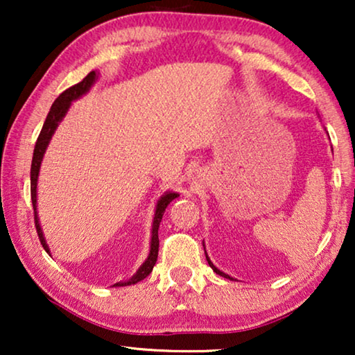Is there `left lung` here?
Listing matches in <instances>:
<instances>
[{"label": "left lung", "instance_id": "left-lung-1", "mask_svg": "<svg viewBox=\"0 0 355 355\" xmlns=\"http://www.w3.org/2000/svg\"><path fill=\"white\" fill-rule=\"evenodd\" d=\"M203 249H205V245H203ZM205 255H207V252H205ZM207 261H208V265H210V266H211V268H213V271H215V273H216V275H220V276H225V278H227V279H232V278H231V276H227L226 273H223V271H220V270H218V268H216V266L211 263V261H210V259H208V257H207Z\"/></svg>", "mask_w": 355, "mask_h": 355}]
</instances>
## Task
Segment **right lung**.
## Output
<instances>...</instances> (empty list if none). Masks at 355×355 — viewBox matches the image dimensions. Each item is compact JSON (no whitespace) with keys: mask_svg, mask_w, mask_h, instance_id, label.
<instances>
[{"mask_svg":"<svg viewBox=\"0 0 355 355\" xmlns=\"http://www.w3.org/2000/svg\"><path fill=\"white\" fill-rule=\"evenodd\" d=\"M95 79H96V72L92 71V72H89V74L84 77V79L79 82V84L69 87V89L64 90L60 96H58V98L55 100V103L51 105L50 113H48L46 119H45V124H43V128H42V132H40V135H38V139H37L35 150H33L32 169H31V196H32V205H33V220H35V227H37L38 239H40L43 249H45L48 254H50V249H48V245H46V242H45V237H43L40 223H38V216H37V179H38V171H40L42 158H43V153H45V150L48 147V144H50V139H51L53 132H55L56 128H58V124H60V121L64 118V114L67 113V110H69L71 101L76 100V98H79L80 95H84L85 92L90 89L92 84H94ZM176 197H178V193L168 192V193H164L162 198H159L158 205H157V211H155V218H153L152 245H150L148 259L145 260V263L140 266V268L137 270V273H135L129 281H125V283H116L114 286L135 284V283H139V281H142L144 278H147V276L152 273L153 266H155V263H157V259H158V247H159L158 227H159V223H162L163 213H164V210H166V207Z\"/></svg>","mask_w":355,"mask_h":355,"instance_id":"obj_1","label":"right lung"}]
</instances>
